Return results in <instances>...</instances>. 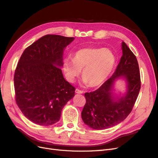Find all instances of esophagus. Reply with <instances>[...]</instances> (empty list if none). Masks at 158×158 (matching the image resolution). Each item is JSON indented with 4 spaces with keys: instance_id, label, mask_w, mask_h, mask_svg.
Segmentation results:
<instances>
[{
    "instance_id": "34e87169",
    "label": "esophagus",
    "mask_w": 158,
    "mask_h": 158,
    "mask_svg": "<svg viewBox=\"0 0 158 158\" xmlns=\"http://www.w3.org/2000/svg\"><path fill=\"white\" fill-rule=\"evenodd\" d=\"M75 92H76V94H82V93H83V91L80 90V89H78V88H76V90H75Z\"/></svg>"
}]
</instances>
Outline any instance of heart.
<instances>
[{
    "label": "heart",
    "mask_w": 158,
    "mask_h": 158,
    "mask_svg": "<svg viewBox=\"0 0 158 158\" xmlns=\"http://www.w3.org/2000/svg\"><path fill=\"white\" fill-rule=\"evenodd\" d=\"M116 57L109 49L85 47L75 52L74 59H65L63 70L67 79L73 82L82 70L84 82L91 87L101 85L112 72Z\"/></svg>",
    "instance_id": "b5f03b06"
}]
</instances>
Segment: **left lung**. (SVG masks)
<instances>
[{"label":"left lung","instance_id":"obj_1","mask_svg":"<svg viewBox=\"0 0 158 158\" xmlns=\"http://www.w3.org/2000/svg\"><path fill=\"white\" fill-rule=\"evenodd\" d=\"M123 56L111 77L98 89L85 93L86 100L82 111V118L88 126L97 130L111 128L120 123L132 111L139 94L141 82L136 56L125 42L122 43ZM124 77L127 82L125 97L114 100L112 90L114 81Z\"/></svg>","mask_w":158,"mask_h":158}]
</instances>
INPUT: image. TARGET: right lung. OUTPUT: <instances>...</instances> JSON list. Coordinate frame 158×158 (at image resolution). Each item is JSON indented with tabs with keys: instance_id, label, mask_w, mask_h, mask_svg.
I'll use <instances>...</instances> for the list:
<instances>
[{
	"instance_id": "right-lung-1",
	"label": "right lung",
	"mask_w": 158,
	"mask_h": 158,
	"mask_svg": "<svg viewBox=\"0 0 158 158\" xmlns=\"http://www.w3.org/2000/svg\"><path fill=\"white\" fill-rule=\"evenodd\" d=\"M74 40L46 35L20 56L14 76L16 102L33 123L49 126L58 122L63 107L74 96L75 88L64 78L60 68L64 49Z\"/></svg>"
}]
</instances>
